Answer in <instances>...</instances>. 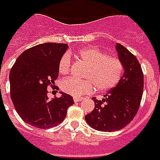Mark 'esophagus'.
<instances>
[{"label": "esophagus", "instance_id": "esophagus-1", "mask_svg": "<svg viewBox=\"0 0 160 160\" xmlns=\"http://www.w3.org/2000/svg\"><path fill=\"white\" fill-rule=\"evenodd\" d=\"M83 100L82 98H78V97H74V102H81V101Z\"/></svg>", "mask_w": 160, "mask_h": 160}]
</instances>
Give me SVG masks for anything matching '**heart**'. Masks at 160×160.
<instances>
[{
	"label": "heart",
	"mask_w": 160,
	"mask_h": 160,
	"mask_svg": "<svg viewBox=\"0 0 160 160\" xmlns=\"http://www.w3.org/2000/svg\"><path fill=\"white\" fill-rule=\"evenodd\" d=\"M78 59L87 66L84 74L85 80L68 77L61 82V88L65 92L74 96L82 97L93 92L94 87L99 92L108 91L118 84L123 74V65L115 57L107 56L101 49L91 47L75 53ZM60 74L67 75L71 71V59L65 54L59 60Z\"/></svg>",
	"instance_id": "heart-1"
}]
</instances>
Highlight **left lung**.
I'll use <instances>...</instances> for the list:
<instances>
[{
  "instance_id": "obj_1",
  "label": "left lung",
  "mask_w": 160,
  "mask_h": 160,
  "mask_svg": "<svg viewBox=\"0 0 160 160\" xmlns=\"http://www.w3.org/2000/svg\"><path fill=\"white\" fill-rule=\"evenodd\" d=\"M116 50L123 75L102 100L92 98L94 109L85 115L89 126L100 132H115L127 126L137 114L143 93L144 76L137 58L122 45H116Z\"/></svg>"
}]
</instances>
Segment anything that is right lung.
Returning <instances> with one entry per match:
<instances>
[{
  "label": "right lung",
  "instance_id": "right-lung-1",
  "mask_svg": "<svg viewBox=\"0 0 160 160\" xmlns=\"http://www.w3.org/2000/svg\"><path fill=\"white\" fill-rule=\"evenodd\" d=\"M67 44L44 43L25 50L10 72L11 98L16 112L29 125L48 129L61 123L73 97L65 92L49 100L48 87H52L58 76V63Z\"/></svg>",
  "mask_w": 160,
  "mask_h": 160
}]
</instances>
